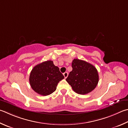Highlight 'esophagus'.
I'll list each match as a JSON object with an SVG mask.
<instances>
[{
    "mask_svg": "<svg viewBox=\"0 0 128 128\" xmlns=\"http://www.w3.org/2000/svg\"><path fill=\"white\" fill-rule=\"evenodd\" d=\"M63 75H64V78H66L67 76H68V72H65V73H63Z\"/></svg>",
    "mask_w": 128,
    "mask_h": 128,
    "instance_id": "1",
    "label": "esophagus"
}]
</instances>
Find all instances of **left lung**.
Segmentation results:
<instances>
[{
    "label": "left lung",
    "instance_id": "left-lung-1",
    "mask_svg": "<svg viewBox=\"0 0 128 128\" xmlns=\"http://www.w3.org/2000/svg\"><path fill=\"white\" fill-rule=\"evenodd\" d=\"M72 70L66 79L75 92L85 94L90 92L97 86L99 76L97 70L91 64L78 59L72 63Z\"/></svg>",
    "mask_w": 128,
    "mask_h": 128
}]
</instances>
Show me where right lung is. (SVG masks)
<instances>
[{"mask_svg": "<svg viewBox=\"0 0 128 128\" xmlns=\"http://www.w3.org/2000/svg\"><path fill=\"white\" fill-rule=\"evenodd\" d=\"M64 76L52 60L41 62L34 67L30 75V83L34 92L42 96L52 94L56 89Z\"/></svg>", "mask_w": 128, "mask_h": 128, "instance_id": "add662e5", "label": "right lung"}]
</instances>
